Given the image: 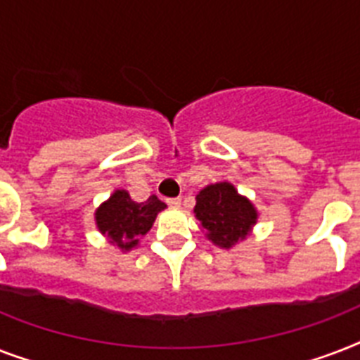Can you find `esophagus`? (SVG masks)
Listing matches in <instances>:
<instances>
[{
  "label": "esophagus",
  "instance_id": "34e87169",
  "mask_svg": "<svg viewBox=\"0 0 360 360\" xmlns=\"http://www.w3.org/2000/svg\"><path fill=\"white\" fill-rule=\"evenodd\" d=\"M166 202H168L169 207H179V205H181V198H168Z\"/></svg>",
  "mask_w": 360,
  "mask_h": 360
}]
</instances>
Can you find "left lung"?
Segmentation results:
<instances>
[{"mask_svg":"<svg viewBox=\"0 0 360 360\" xmlns=\"http://www.w3.org/2000/svg\"><path fill=\"white\" fill-rule=\"evenodd\" d=\"M194 214L207 239L220 248H231L246 239L256 224L257 211L231 183H214L198 192Z\"/></svg>","mask_w":360,"mask_h":360,"instance_id":"left-lung-1","label":"left lung"}]
</instances>
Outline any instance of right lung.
Masks as SVG:
<instances>
[{"instance_id":"1","label":"right lung","mask_w":360,"mask_h":360,"mask_svg":"<svg viewBox=\"0 0 360 360\" xmlns=\"http://www.w3.org/2000/svg\"><path fill=\"white\" fill-rule=\"evenodd\" d=\"M166 209V203L157 196H149L146 202H134L127 191H115L110 200L95 211L98 231L121 250H132L138 246V237L151 230L157 214Z\"/></svg>"}]
</instances>
